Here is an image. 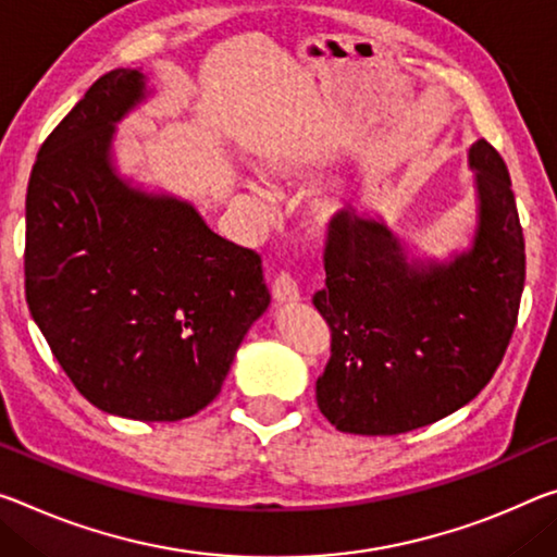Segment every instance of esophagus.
Instances as JSON below:
<instances>
[{"mask_svg": "<svg viewBox=\"0 0 557 557\" xmlns=\"http://www.w3.org/2000/svg\"><path fill=\"white\" fill-rule=\"evenodd\" d=\"M272 297H275L277 302H297L299 299L297 280L289 275V272H280L275 282H272Z\"/></svg>", "mask_w": 557, "mask_h": 557, "instance_id": "esophagus-1", "label": "esophagus"}]
</instances>
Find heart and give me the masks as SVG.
I'll use <instances>...</instances> for the list:
<instances>
[{"mask_svg": "<svg viewBox=\"0 0 557 557\" xmlns=\"http://www.w3.org/2000/svg\"><path fill=\"white\" fill-rule=\"evenodd\" d=\"M252 190H255V193H258V196H262V198H268V188H264V185H262L260 181H255V183H252Z\"/></svg>", "mask_w": 557, "mask_h": 557, "instance_id": "1", "label": "heart"}]
</instances>
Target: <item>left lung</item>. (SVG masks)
I'll use <instances>...</instances> for the list:
<instances>
[{"mask_svg": "<svg viewBox=\"0 0 557 557\" xmlns=\"http://www.w3.org/2000/svg\"><path fill=\"white\" fill-rule=\"evenodd\" d=\"M479 185L471 250L406 260L399 237L355 208L334 213L326 282L312 302L330 324L317 406L344 434L429 426L481 394L513 337L525 243L508 168L488 140L469 151Z\"/></svg>", "mask_w": 557, "mask_h": 557, "instance_id": "left-lung-1", "label": "left lung"}]
</instances>
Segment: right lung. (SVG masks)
I'll list each match as a JSON object with an SVG mask.
<instances>
[{"label":"right lung","instance_id":"right-lung-1","mask_svg":"<svg viewBox=\"0 0 557 557\" xmlns=\"http://www.w3.org/2000/svg\"><path fill=\"white\" fill-rule=\"evenodd\" d=\"M144 96V74L113 69L41 144L24 287L84 399L123 419L178 421L220 394L270 293L258 252L215 235L188 202L116 175L113 123Z\"/></svg>","mask_w":557,"mask_h":557}]
</instances>
